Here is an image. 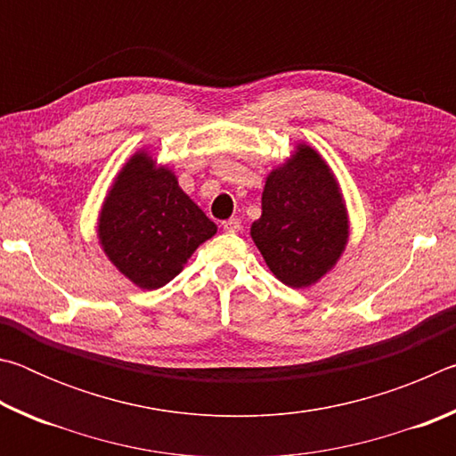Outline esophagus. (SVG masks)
Listing matches in <instances>:
<instances>
[{
    "label": "esophagus",
    "instance_id": "1",
    "mask_svg": "<svg viewBox=\"0 0 456 456\" xmlns=\"http://www.w3.org/2000/svg\"><path fill=\"white\" fill-rule=\"evenodd\" d=\"M221 227H223V231H225V233H237V231L241 229V221L235 219V217H231L227 221H223Z\"/></svg>",
    "mask_w": 456,
    "mask_h": 456
}]
</instances>
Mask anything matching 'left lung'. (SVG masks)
<instances>
[{
  "mask_svg": "<svg viewBox=\"0 0 456 456\" xmlns=\"http://www.w3.org/2000/svg\"><path fill=\"white\" fill-rule=\"evenodd\" d=\"M251 237L289 288H307L336 265L348 243V213L334 175L312 146L299 144L269 173Z\"/></svg>",
  "mask_w": 456,
  "mask_h": 456,
  "instance_id": "left-lung-1",
  "label": "left lung"
}]
</instances>
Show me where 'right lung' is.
<instances>
[{"label": "right lung", "instance_id": "right-lung-1", "mask_svg": "<svg viewBox=\"0 0 456 456\" xmlns=\"http://www.w3.org/2000/svg\"><path fill=\"white\" fill-rule=\"evenodd\" d=\"M215 233L217 225L184 195L176 176L146 152L122 167L98 219L108 259L142 289L167 285Z\"/></svg>", "mask_w": 456, "mask_h": 456}]
</instances>
